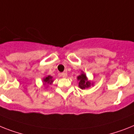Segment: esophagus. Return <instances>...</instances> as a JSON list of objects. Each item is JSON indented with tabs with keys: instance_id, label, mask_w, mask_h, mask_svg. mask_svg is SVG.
I'll list each match as a JSON object with an SVG mask.
<instances>
[{
	"instance_id": "obj_1",
	"label": "esophagus",
	"mask_w": 134,
	"mask_h": 134,
	"mask_svg": "<svg viewBox=\"0 0 134 134\" xmlns=\"http://www.w3.org/2000/svg\"><path fill=\"white\" fill-rule=\"evenodd\" d=\"M61 76L63 77H67V74H66V73H62L61 74Z\"/></svg>"
}]
</instances>
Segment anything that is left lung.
<instances>
[{"mask_svg":"<svg viewBox=\"0 0 134 134\" xmlns=\"http://www.w3.org/2000/svg\"><path fill=\"white\" fill-rule=\"evenodd\" d=\"M77 80L79 81L78 82V86L81 89H87L91 86H93L94 83L92 82L91 81L88 79L86 77V75L84 74L83 71H81L80 75L77 77Z\"/></svg>","mask_w":134,"mask_h":134,"instance_id":"obj_1","label":"left lung"}]
</instances>
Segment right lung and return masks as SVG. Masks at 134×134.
Returning a JSON list of instances; mask_svg holds the SVG:
<instances>
[{"instance_id": "obj_1", "label": "right lung", "mask_w": 134, "mask_h": 134, "mask_svg": "<svg viewBox=\"0 0 134 134\" xmlns=\"http://www.w3.org/2000/svg\"><path fill=\"white\" fill-rule=\"evenodd\" d=\"M53 81V77L51 76H46L43 78V84H44L46 88L48 87L49 84H52Z\"/></svg>"}]
</instances>
